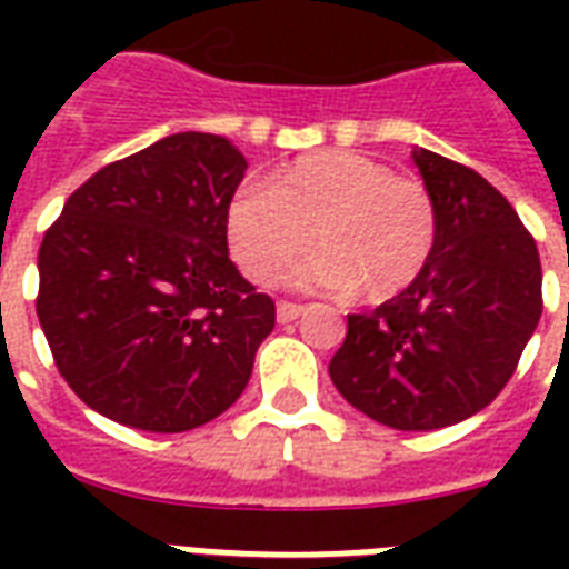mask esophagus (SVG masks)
<instances>
[{
	"instance_id": "obj_1",
	"label": "esophagus",
	"mask_w": 569,
	"mask_h": 569,
	"mask_svg": "<svg viewBox=\"0 0 569 569\" xmlns=\"http://www.w3.org/2000/svg\"><path fill=\"white\" fill-rule=\"evenodd\" d=\"M301 305H296V301H280V305H277V320L280 322H292V320H298V317H301Z\"/></svg>"
}]
</instances>
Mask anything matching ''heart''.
Returning a JSON list of instances; mask_svg holds the SVG:
<instances>
[{
	"instance_id": "b5f03b06",
	"label": "heart",
	"mask_w": 569,
	"mask_h": 569,
	"mask_svg": "<svg viewBox=\"0 0 569 569\" xmlns=\"http://www.w3.org/2000/svg\"><path fill=\"white\" fill-rule=\"evenodd\" d=\"M224 228L252 283H280L317 247L301 283L381 305L427 271L439 210L418 176L359 151H313L277 170L268 191L234 194Z\"/></svg>"
}]
</instances>
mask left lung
Wrapping results in <instances>:
<instances>
[{
	"mask_svg": "<svg viewBox=\"0 0 569 569\" xmlns=\"http://www.w3.org/2000/svg\"><path fill=\"white\" fill-rule=\"evenodd\" d=\"M439 210L427 271L371 313H347L338 393L393 429H441L490 406L542 313L537 240L488 179L415 149Z\"/></svg>",
	"mask_w": 569,
	"mask_h": 569,
	"instance_id": "obj_1",
	"label": "left lung"
}]
</instances>
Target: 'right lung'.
<instances>
[{
  "label": "right lung",
  "mask_w": 569,
  "mask_h": 569,
  "mask_svg": "<svg viewBox=\"0 0 569 569\" xmlns=\"http://www.w3.org/2000/svg\"><path fill=\"white\" fill-rule=\"evenodd\" d=\"M234 142L173 133L106 163L69 194L39 247L57 371L103 418L186 432L234 406L277 308L228 259Z\"/></svg>",
  "instance_id": "right-lung-1"
}]
</instances>
